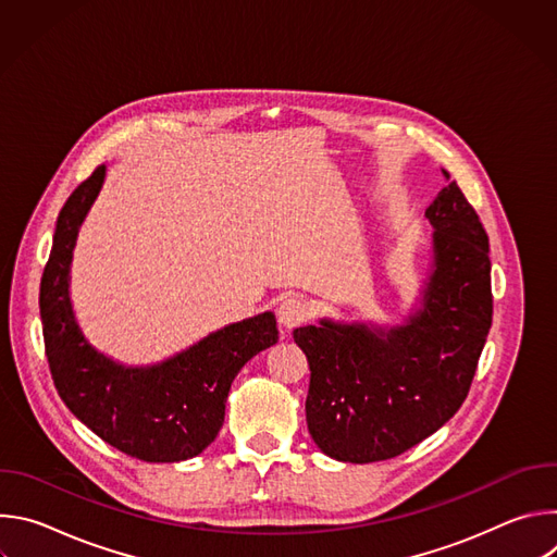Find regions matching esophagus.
<instances>
[{
    "mask_svg": "<svg viewBox=\"0 0 557 557\" xmlns=\"http://www.w3.org/2000/svg\"><path fill=\"white\" fill-rule=\"evenodd\" d=\"M308 314L306 301L299 297H286L280 306H277V322L282 326V331H293L295 326H299Z\"/></svg>",
    "mask_w": 557,
    "mask_h": 557,
    "instance_id": "34e87169",
    "label": "esophagus"
}]
</instances>
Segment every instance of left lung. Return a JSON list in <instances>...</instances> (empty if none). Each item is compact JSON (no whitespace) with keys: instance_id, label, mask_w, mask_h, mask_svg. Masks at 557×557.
<instances>
[{"instance_id":"8db88e82","label":"left lung","mask_w":557,"mask_h":557,"mask_svg":"<svg viewBox=\"0 0 557 557\" xmlns=\"http://www.w3.org/2000/svg\"><path fill=\"white\" fill-rule=\"evenodd\" d=\"M425 218L432 264L404 324L320 320L293 331L310 366L308 432L335 460L414 447L458 412L479 366L494 312L490 237L456 181Z\"/></svg>"}]
</instances>
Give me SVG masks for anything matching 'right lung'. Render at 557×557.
Here are the masks:
<instances>
[{
    "mask_svg": "<svg viewBox=\"0 0 557 557\" xmlns=\"http://www.w3.org/2000/svg\"><path fill=\"white\" fill-rule=\"evenodd\" d=\"M106 170L78 185L57 218L39 288L46 357L63 404L99 438L145 462H181L213 443L235 374L277 344V322L271 310L260 312L149 366H125L97 350L72 310L70 267Z\"/></svg>",
    "mask_w": 557,
    "mask_h": 557,
    "instance_id": "1",
    "label": "right lung"
}]
</instances>
